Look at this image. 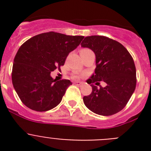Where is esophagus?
Returning <instances> with one entry per match:
<instances>
[{"instance_id":"obj_1","label":"esophagus","mask_w":151,"mask_h":151,"mask_svg":"<svg viewBox=\"0 0 151 151\" xmlns=\"http://www.w3.org/2000/svg\"><path fill=\"white\" fill-rule=\"evenodd\" d=\"M74 84L76 85H78V86H80V85H82L83 83H82V82H75Z\"/></svg>"}]
</instances>
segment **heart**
<instances>
[{
	"mask_svg": "<svg viewBox=\"0 0 151 151\" xmlns=\"http://www.w3.org/2000/svg\"><path fill=\"white\" fill-rule=\"evenodd\" d=\"M89 51H91V50H89V49L88 48H84L80 50V54H85V53H87V52H89ZM72 78H74V79H76V78H78V76L77 74H74L72 76Z\"/></svg>",
	"mask_w": 151,
	"mask_h": 151,
	"instance_id": "b5f03b06",
	"label": "heart"
}]
</instances>
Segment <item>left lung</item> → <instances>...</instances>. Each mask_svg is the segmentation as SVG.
Instances as JSON below:
<instances>
[{"label": "left lung", "instance_id": "1", "mask_svg": "<svg viewBox=\"0 0 151 151\" xmlns=\"http://www.w3.org/2000/svg\"><path fill=\"white\" fill-rule=\"evenodd\" d=\"M96 56L94 74L87 81L92 87L91 94L85 96V106L93 113L111 116L126 106L136 87V69L132 57L118 41L101 35L85 37L81 44ZM103 81L105 87L97 89L93 83Z\"/></svg>", "mask_w": 151, "mask_h": 151}]
</instances>
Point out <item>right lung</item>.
Segmentation results:
<instances>
[{
	"instance_id": "1",
	"label": "right lung",
	"mask_w": 151,
	"mask_h": 151,
	"mask_svg": "<svg viewBox=\"0 0 151 151\" xmlns=\"http://www.w3.org/2000/svg\"><path fill=\"white\" fill-rule=\"evenodd\" d=\"M83 38L49 32L37 35L21 45L13 61L12 82L27 107L47 111L61 102L72 82L68 79L57 81L50 73L60 69L69 53Z\"/></svg>"
}]
</instances>
